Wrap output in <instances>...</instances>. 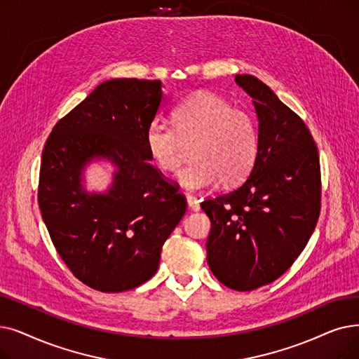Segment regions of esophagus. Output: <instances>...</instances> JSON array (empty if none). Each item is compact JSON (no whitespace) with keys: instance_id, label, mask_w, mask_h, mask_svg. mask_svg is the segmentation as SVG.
I'll return each mask as SVG.
<instances>
[{"instance_id":"esophagus-1","label":"esophagus","mask_w":359,"mask_h":359,"mask_svg":"<svg viewBox=\"0 0 359 359\" xmlns=\"http://www.w3.org/2000/svg\"><path fill=\"white\" fill-rule=\"evenodd\" d=\"M186 201H188V207H189L192 211H199V210H201L199 201H198L195 196L188 195V196H186Z\"/></svg>"}]
</instances>
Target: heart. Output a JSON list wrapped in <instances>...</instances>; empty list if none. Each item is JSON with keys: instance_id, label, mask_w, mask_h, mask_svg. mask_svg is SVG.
I'll return each instance as SVG.
<instances>
[{"instance_id": "heart-1", "label": "heart", "mask_w": 359, "mask_h": 359, "mask_svg": "<svg viewBox=\"0 0 359 359\" xmlns=\"http://www.w3.org/2000/svg\"><path fill=\"white\" fill-rule=\"evenodd\" d=\"M173 124L151 121L145 148L154 165L164 173H176L183 161V144L195 141L194 161L177 176L183 189L198 192L220 180L235 184L252 170L258 151L255 121L224 98L211 92L194 93L176 105Z\"/></svg>"}]
</instances>
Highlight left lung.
Instances as JSON below:
<instances>
[{
  "label": "left lung",
  "mask_w": 359,
  "mask_h": 359,
  "mask_svg": "<svg viewBox=\"0 0 359 359\" xmlns=\"http://www.w3.org/2000/svg\"><path fill=\"white\" fill-rule=\"evenodd\" d=\"M236 83L252 98L258 151L246 180L205 199L207 261L224 286L246 292L274 282L301 255L321 205L318 149L304 120L251 74Z\"/></svg>",
  "instance_id": "obj_1"
}]
</instances>
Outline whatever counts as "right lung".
I'll return each instance as SVG.
<instances>
[{
    "label": "right lung",
    "mask_w": 359,
    "mask_h": 359,
    "mask_svg": "<svg viewBox=\"0 0 359 359\" xmlns=\"http://www.w3.org/2000/svg\"><path fill=\"white\" fill-rule=\"evenodd\" d=\"M164 101L160 81L111 79L61 118L42 151L38 202L58 255L76 278L113 293L145 283L186 212V199L148 163L145 130ZM116 165L104 194L88 193L83 168Z\"/></svg>",
    "instance_id": "1"
}]
</instances>
